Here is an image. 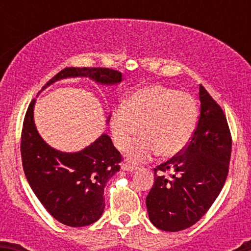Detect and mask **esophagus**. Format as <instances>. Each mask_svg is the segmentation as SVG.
<instances>
[{"label": "esophagus", "instance_id": "esophagus-1", "mask_svg": "<svg viewBox=\"0 0 251 251\" xmlns=\"http://www.w3.org/2000/svg\"><path fill=\"white\" fill-rule=\"evenodd\" d=\"M121 169H123L124 171H130V173H132V171H135L137 168L133 165H130V164H123V165H121Z\"/></svg>", "mask_w": 251, "mask_h": 251}]
</instances>
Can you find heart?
Segmentation results:
<instances>
[{
  "label": "heart",
  "instance_id": "1",
  "mask_svg": "<svg viewBox=\"0 0 251 251\" xmlns=\"http://www.w3.org/2000/svg\"><path fill=\"white\" fill-rule=\"evenodd\" d=\"M198 121L197 102L189 93L151 85L131 93L110 115V131L119 151L127 149L131 161L158 155L170 158L183 151Z\"/></svg>",
  "mask_w": 251,
  "mask_h": 251
}]
</instances>
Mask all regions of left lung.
Returning <instances> with one entry per match:
<instances>
[{
  "label": "left lung",
  "mask_w": 251,
  "mask_h": 251,
  "mask_svg": "<svg viewBox=\"0 0 251 251\" xmlns=\"http://www.w3.org/2000/svg\"><path fill=\"white\" fill-rule=\"evenodd\" d=\"M199 100L201 115L191 142L154 169V184L146 199L151 222L166 232L183 231L198 222L228 175L232 138L226 116L201 85Z\"/></svg>",
  "instance_id": "8db88e82"
}]
</instances>
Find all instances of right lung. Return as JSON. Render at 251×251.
<instances>
[{"label":"right lung","mask_w":251,"mask_h":251,"mask_svg":"<svg viewBox=\"0 0 251 251\" xmlns=\"http://www.w3.org/2000/svg\"><path fill=\"white\" fill-rule=\"evenodd\" d=\"M69 77H90L100 85L110 86L120 83L123 74L108 68H65L44 88ZM35 102L36 100L30 103L25 114L20 143L27 182L57 221L69 227L88 226L104 211V187L120 170L121 154L107 133L75 153L52 148L35 126Z\"/></svg>","instance_id":"1"}]
</instances>
